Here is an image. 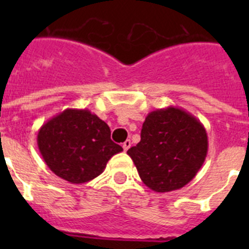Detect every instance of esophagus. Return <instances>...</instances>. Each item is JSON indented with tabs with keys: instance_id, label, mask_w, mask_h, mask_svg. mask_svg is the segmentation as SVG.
<instances>
[{
	"instance_id": "34e87169",
	"label": "esophagus",
	"mask_w": 249,
	"mask_h": 249,
	"mask_svg": "<svg viewBox=\"0 0 249 249\" xmlns=\"http://www.w3.org/2000/svg\"><path fill=\"white\" fill-rule=\"evenodd\" d=\"M122 147H123V149H124V152H126L127 149L131 147V141H129V140L124 141V142H123V144H122Z\"/></svg>"
}]
</instances>
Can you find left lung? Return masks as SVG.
Wrapping results in <instances>:
<instances>
[{"mask_svg":"<svg viewBox=\"0 0 249 249\" xmlns=\"http://www.w3.org/2000/svg\"><path fill=\"white\" fill-rule=\"evenodd\" d=\"M208 152L204 126L190 112L169 106L147 114L141 141L127 151L141 179L160 193L190 183Z\"/></svg>","mask_w":249,"mask_h":249,"instance_id":"left-lung-1","label":"left lung"}]
</instances>
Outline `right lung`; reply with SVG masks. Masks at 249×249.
Segmentation results:
<instances>
[{
  "mask_svg": "<svg viewBox=\"0 0 249 249\" xmlns=\"http://www.w3.org/2000/svg\"><path fill=\"white\" fill-rule=\"evenodd\" d=\"M37 144L48 168L73 184L92 181L112 156L123 151L111 140L105 121L89 109L77 108L65 109L43 123Z\"/></svg>",
  "mask_w": 249,
  "mask_h": 249,
  "instance_id": "obj_1",
  "label": "right lung"
}]
</instances>
